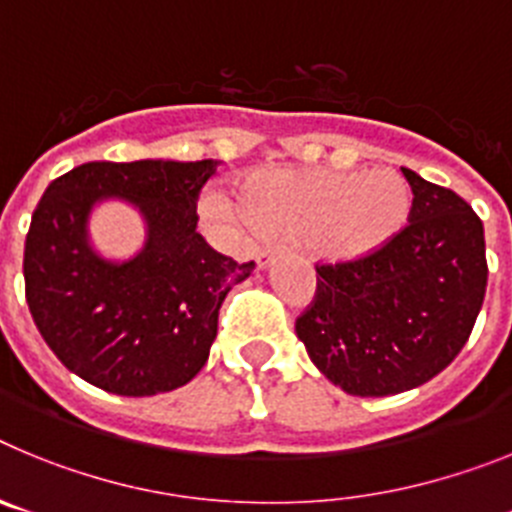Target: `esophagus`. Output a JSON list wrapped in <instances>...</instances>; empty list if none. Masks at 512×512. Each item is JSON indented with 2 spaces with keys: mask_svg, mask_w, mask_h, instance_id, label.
<instances>
[{
  "mask_svg": "<svg viewBox=\"0 0 512 512\" xmlns=\"http://www.w3.org/2000/svg\"><path fill=\"white\" fill-rule=\"evenodd\" d=\"M274 253H277V248H274V246L259 248V253H256V266H259V269L269 266L271 259H274Z\"/></svg>",
  "mask_w": 512,
  "mask_h": 512,
  "instance_id": "esophagus-1",
  "label": "esophagus"
}]
</instances>
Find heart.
<instances>
[{
  "mask_svg": "<svg viewBox=\"0 0 512 512\" xmlns=\"http://www.w3.org/2000/svg\"><path fill=\"white\" fill-rule=\"evenodd\" d=\"M210 207L233 215L225 200H212ZM238 207L261 230L302 235L320 259L359 261L400 233L410 189L390 169H259L238 184Z\"/></svg>",
  "mask_w": 512,
  "mask_h": 512,
  "instance_id": "b5f03b06",
  "label": "heart"
}]
</instances>
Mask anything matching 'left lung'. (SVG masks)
Instances as JSON below:
<instances>
[{
  "instance_id": "left-lung-1",
  "label": "left lung",
  "mask_w": 512,
  "mask_h": 512,
  "mask_svg": "<svg viewBox=\"0 0 512 512\" xmlns=\"http://www.w3.org/2000/svg\"><path fill=\"white\" fill-rule=\"evenodd\" d=\"M402 174L413 189L408 225L366 259L315 264V297L295 323L312 364L348 395H397L436 377L485 300L477 212L451 189Z\"/></svg>"
}]
</instances>
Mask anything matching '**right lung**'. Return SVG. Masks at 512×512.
<instances>
[{"mask_svg": "<svg viewBox=\"0 0 512 512\" xmlns=\"http://www.w3.org/2000/svg\"><path fill=\"white\" fill-rule=\"evenodd\" d=\"M217 161H89L48 184L25 241V297L43 341L104 392L151 397L197 377L225 295L253 271L197 233V200ZM125 196L149 225L135 260L112 265L86 243L94 201Z\"/></svg>", "mask_w": 512, "mask_h": 512, "instance_id": "obj_1", "label": "right lung"}]
</instances>
